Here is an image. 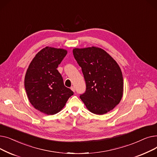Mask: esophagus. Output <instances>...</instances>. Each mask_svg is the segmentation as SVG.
Here are the masks:
<instances>
[{"label":"esophagus","mask_w":157,"mask_h":157,"mask_svg":"<svg viewBox=\"0 0 157 157\" xmlns=\"http://www.w3.org/2000/svg\"><path fill=\"white\" fill-rule=\"evenodd\" d=\"M71 89L72 90V91H73L74 92H75V88H74V86H71Z\"/></svg>","instance_id":"esophagus-1"}]
</instances>
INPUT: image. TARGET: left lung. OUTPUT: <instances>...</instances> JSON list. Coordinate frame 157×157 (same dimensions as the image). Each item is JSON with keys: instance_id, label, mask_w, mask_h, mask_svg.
I'll return each mask as SVG.
<instances>
[{"instance_id": "obj_1", "label": "left lung", "mask_w": 157, "mask_h": 157, "mask_svg": "<svg viewBox=\"0 0 157 157\" xmlns=\"http://www.w3.org/2000/svg\"><path fill=\"white\" fill-rule=\"evenodd\" d=\"M73 55L81 67L86 91L80 98L92 113L104 114L113 110L123 96L122 72L113 58L97 47L74 48Z\"/></svg>"}]
</instances>
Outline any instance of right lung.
Masks as SVG:
<instances>
[{"mask_svg":"<svg viewBox=\"0 0 157 157\" xmlns=\"http://www.w3.org/2000/svg\"><path fill=\"white\" fill-rule=\"evenodd\" d=\"M67 51L46 47L38 52L27 69L25 77L29 100L34 108L48 115L60 111L74 94L64 86L63 78L56 69Z\"/></svg>","mask_w":157,"mask_h":157,"instance_id":"add662e5","label":"right lung"}]
</instances>
